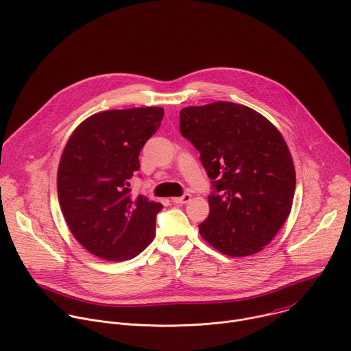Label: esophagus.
<instances>
[{"label": "esophagus", "mask_w": 351, "mask_h": 351, "mask_svg": "<svg viewBox=\"0 0 351 351\" xmlns=\"http://www.w3.org/2000/svg\"><path fill=\"white\" fill-rule=\"evenodd\" d=\"M190 199H191V195L190 194H184L182 197H173L172 202H175V204H187Z\"/></svg>", "instance_id": "esophagus-1"}]
</instances>
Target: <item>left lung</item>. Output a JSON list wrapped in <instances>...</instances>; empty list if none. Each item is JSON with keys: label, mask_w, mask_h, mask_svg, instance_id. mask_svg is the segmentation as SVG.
<instances>
[{"label": "left lung", "mask_w": 351, "mask_h": 351, "mask_svg": "<svg viewBox=\"0 0 351 351\" xmlns=\"http://www.w3.org/2000/svg\"><path fill=\"white\" fill-rule=\"evenodd\" d=\"M180 134L199 152L213 183L201 237L231 258L271 243L288 219L296 173L280 131L251 107L213 101L180 110Z\"/></svg>", "instance_id": "left-lung-1"}]
</instances>
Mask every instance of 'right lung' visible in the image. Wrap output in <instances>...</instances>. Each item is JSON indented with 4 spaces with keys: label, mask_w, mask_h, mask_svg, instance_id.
Returning a JSON list of instances; mask_svg holds the SVG:
<instances>
[{
    "label": "right lung",
    "mask_w": 351,
    "mask_h": 351,
    "mask_svg": "<svg viewBox=\"0 0 351 351\" xmlns=\"http://www.w3.org/2000/svg\"><path fill=\"white\" fill-rule=\"evenodd\" d=\"M162 107L96 112L70 135L58 168V198L74 239L92 255L130 261L156 234L162 205L132 198L130 179L139 171V153L157 132Z\"/></svg>",
    "instance_id": "add662e5"
}]
</instances>
